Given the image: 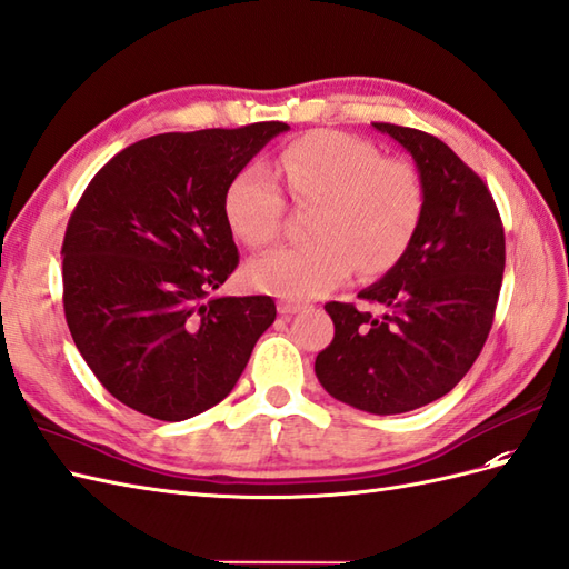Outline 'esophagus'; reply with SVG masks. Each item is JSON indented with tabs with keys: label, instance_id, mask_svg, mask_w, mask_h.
<instances>
[{
	"label": "esophagus",
	"instance_id": "34e87169",
	"mask_svg": "<svg viewBox=\"0 0 569 569\" xmlns=\"http://www.w3.org/2000/svg\"><path fill=\"white\" fill-rule=\"evenodd\" d=\"M300 310H305V305H302V302L279 300V312H281L283 317H290V315H296V312H300Z\"/></svg>",
	"mask_w": 569,
	"mask_h": 569
}]
</instances>
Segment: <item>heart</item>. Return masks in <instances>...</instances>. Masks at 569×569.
Instances as JSON below:
<instances>
[{"instance_id": "obj_1", "label": "heart", "mask_w": 569, "mask_h": 569, "mask_svg": "<svg viewBox=\"0 0 569 569\" xmlns=\"http://www.w3.org/2000/svg\"><path fill=\"white\" fill-rule=\"evenodd\" d=\"M273 168L298 203H315L312 240L252 259L247 281L254 288L293 300L317 298L356 267L382 273L409 250L426 209V189L411 163L385 158L366 139L319 129L290 141ZM283 209L279 182L259 163L238 170L226 187V221L252 247L279 236Z\"/></svg>"}]
</instances>
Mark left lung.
I'll use <instances>...</instances> for the list:
<instances>
[{
  "label": "left lung",
  "instance_id": "8db88e82",
  "mask_svg": "<svg viewBox=\"0 0 569 569\" xmlns=\"http://www.w3.org/2000/svg\"><path fill=\"white\" fill-rule=\"evenodd\" d=\"M413 156L426 209L409 250L353 302H327L333 341L315 360L317 380L353 409L391 416L455 389L483 348L505 271V230L486 182L420 129L372 122Z\"/></svg>",
  "mask_w": 569,
  "mask_h": 569
}]
</instances>
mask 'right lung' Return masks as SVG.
<instances>
[{"label": "right lung", "mask_w": 569, "mask_h": 569, "mask_svg": "<svg viewBox=\"0 0 569 569\" xmlns=\"http://www.w3.org/2000/svg\"><path fill=\"white\" fill-rule=\"evenodd\" d=\"M286 122L168 132L96 172L62 244L64 317L86 366L129 409L187 420L223 401L276 319L269 296H211L240 254L232 174Z\"/></svg>", "instance_id": "1"}]
</instances>
